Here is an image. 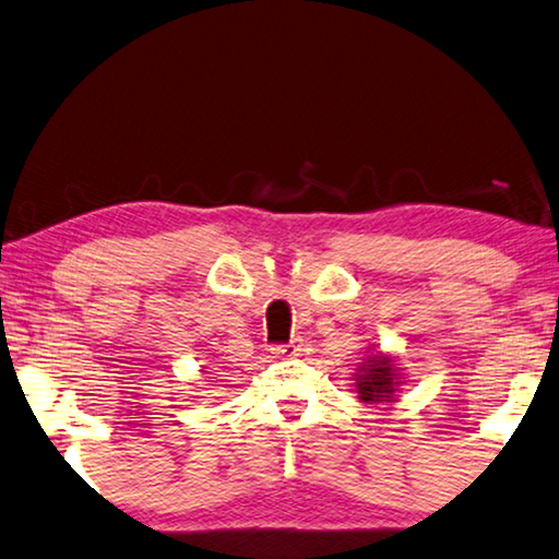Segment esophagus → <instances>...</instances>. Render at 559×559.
Returning a JSON list of instances; mask_svg holds the SVG:
<instances>
[{"label": "esophagus", "instance_id": "1", "mask_svg": "<svg viewBox=\"0 0 559 559\" xmlns=\"http://www.w3.org/2000/svg\"><path fill=\"white\" fill-rule=\"evenodd\" d=\"M300 349H302L300 340H290V343L273 345V347H271V353L276 355V357H296V355H300Z\"/></svg>", "mask_w": 559, "mask_h": 559}]
</instances>
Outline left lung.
Masks as SVG:
<instances>
[{
  "mask_svg": "<svg viewBox=\"0 0 559 559\" xmlns=\"http://www.w3.org/2000/svg\"><path fill=\"white\" fill-rule=\"evenodd\" d=\"M396 382L392 359L377 355L367 359L362 374H357V394L362 402H386L394 392Z\"/></svg>",
  "mask_w": 559,
  "mask_h": 559,
  "instance_id": "1",
  "label": "left lung"
}]
</instances>
